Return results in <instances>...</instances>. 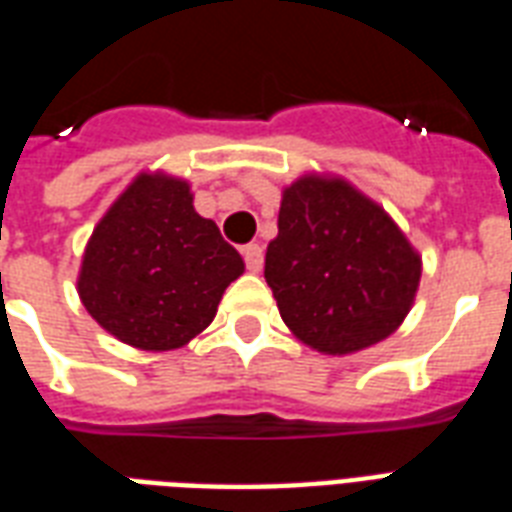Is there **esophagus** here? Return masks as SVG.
Here are the masks:
<instances>
[{
    "mask_svg": "<svg viewBox=\"0 0 512 512\" xmlns=\"http://www.w3.org/2000/svg\"><path fill=\"white\" fill-rule=\"evenodd\" d=\"M241 255H244V263H247V268L252 273H257L263 268V247H260V244H247Z\"/></svg>",
    "mask_w": 512,
    "mask_h": 512,
    "instance_id": "1",
    "label": "esophagus"
}]
</instances>
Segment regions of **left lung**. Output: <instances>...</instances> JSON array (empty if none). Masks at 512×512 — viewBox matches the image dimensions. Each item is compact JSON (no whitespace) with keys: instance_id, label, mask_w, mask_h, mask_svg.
Returning a JSON list of instances; mask_svg holds the SVG:
<instances>
[{"instance_id":"left-lung-1","label":"left lung","mask_w":512,"mask_h":512,"mask_svg":"<svg viewBox=\"0 0 512 512\" xmlns=\"http://www.w3.org/2000/svg\"><path fill=\"white\" fill-rule=\"evenodd\" d=\"M420 271V255L385 209L345 180L305 175L284 191L265 281L305 345L345 356L393 335Z\"/></svg>"}]
</instances>
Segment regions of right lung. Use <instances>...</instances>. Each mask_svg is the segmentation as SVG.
Wrapping results in <instances>:
<instances>
[{"label": "right lung", "instance_id": "1", "mask_svg": "<svg viewBox=\"0 0 512 512\" xmlns=\"http://www.w3.org/2000/svg\"><path fill=\"white\" fill-rule=\"evenodd\" d=\"M244 260L193 209L188 183L140 175L84 249L79 297L100 327L140 350H175L215 319Z\"/></svg>", "mask_w": 512, "mask_h": 512}]
</instances>
